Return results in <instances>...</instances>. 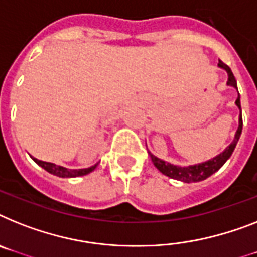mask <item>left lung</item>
Returning <instances> with one entry per match:
<instances>
[{
	"label": "left lung",
	"instance_id": "obj_1",
	"mask_svg": "<svg viewBox=\"0 0 257 257\" xmlns=\"http://www.w3.org/2000/svg\"><path fill=\"white\" fill-rule=\"evenodd\" d=\"M218 65L221 66V68L225 69L226 72H227L228 74L227 85L234 86L235 88H238L236 87V79H235L234 74H232L231 69L228 68L225 62H222L221 60H219ZM235 103H236V105H238L239 109H240V95L238 96V99H236V102ZM242 128H243V118H242V115H240V117H239V128L238 131H236V135H235V139L234 141L231 142V145L228 146L225 152L221 153L219 155H217L215 158L210 159V161L208 162H204V163H200V165L188 166V167H178V166H174L171 165V163H167V162L165 161H161L159 158L154 157L152 153H149V154H150V158H152V162L154 163L155 167H157V169L163 174V175L169 176V178H172V179H176V180H180V182H184V183L201 182V180H205L206 178L213 175L215 171H218L222 166L225 165V162L231 157L235 146H236V144H238L239 141V137H240V135H242Z\"/></svg>",
	"mask_w": 257,
	"mask_h": 257
}]
</instances>
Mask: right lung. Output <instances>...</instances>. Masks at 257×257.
<instances>
[{"mask_svg":"<svg viewBox=\"0 0 257 257\" xmlns=\"http://www.w3.org/2000/svg\"><path fill=\"white\" fill-rule=\"evenodd\" d=\"M34 161L38 163L40 167L45 170V171H48L49 174H53L56 176H60V178H75V176H83V175H87L90 174L91 171L95 170V167L98 166V163L91 167H88V169H81V170H69L65 169V167H61V166H57L55 163H49V162H43V161H39L36 158H32Z\"/></svg>","mask_w":257,"mask_h":257,"instance_id":"obj_1","label":"right lung"}]
</instances>
